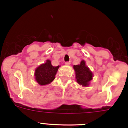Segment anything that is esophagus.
I'll use <instances>...</instances> for the list:
<instances>
[{
	"mask_svg": "<svg viewBox=\"0 0 128 128\" xmlns=\"http://www.w3.org/2000/svg\"><path fill=\"white\" fill-rule=\"evenodd\" d=\"M65 64H66V65H67V66H68V65H70V62H65Z\"/></svg>",
	"mask_w": 128,
	"mask_h": 128,
	"instance_id": "34e87169",
	"label": "esophagus"
}]
</instances>
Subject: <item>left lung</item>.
<instances>
[{"mask_svg": "<svg viewBox=\"0 0 128 128\" xmlns=\"http://www.w3.org/2000/svg\"><path fill=\"white\" fill-rule=\"evenodd\" d=\"M73 68L75 70L76 79L78 84L82 86H88L89 85L90 82L93 78V74L86 65L85 61L82 60L80 64L74 65Z\"/></svg>", "mask_w": 128, "mask_h": 128, "instance_id": "1", "label": "left lung"}]
</instances>
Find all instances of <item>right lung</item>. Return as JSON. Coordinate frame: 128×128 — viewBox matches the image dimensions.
Returning <instances> with one entry per match:
<instances>
[{"label": "right lung", "instance_id": "1", "mask_svg": "<svg viewBox=\"0 0 128 128\" xmlns=\"http://www.w3.org/2000/svg\"><path fill=\"white\" fill-rule=\"evenodd\" d=\"M60 66H53L50 60H47L44 64L37 67L35 70V80L41 86L49 84L55 78L56 72Z\"/></svg>", "mask_w": 128, "mask_h": 128}]
</instances>
